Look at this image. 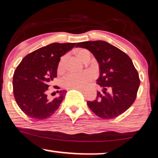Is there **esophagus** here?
<instances>
[{
	"label": "esophagus",
	"instance_id": "obj_1",
	"mask_svg": "<svg viewBox=\"0 0 158 158\" xmlns=\"http://www.w3.org/2000/svg\"><path fill=\"white\" fill-rule=\"evenodd\" d=\"M77 90H79V91H82V92H84L85 91V89H81V88H79V89H77Z\"/></svg>",
	"mask_w": 158,
	"mask_h": 158
}]
</instances>
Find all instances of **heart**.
<instances>
[{
    "mask_svg": "<svg viewBox=\"0 0 158 158\" xmlns=\"http://www.w3.org/2000/svg\"><path fill=\"white\" fill-rule=\"evenodd\" d=\"M75 54L84 63H87L90 60V52L85 48L77 49L75 51ZM65 61L66 56H62L60 58L57 65V72L59 74H62L65 71ZM92 74L89 72H82L79 74L69 73L62 79V86L67 89L84 88L89 82L92 81Z\"/></svg>",
    "mask_w": 158,
    "mask_h": 158,
    "instance_id": "b5f03b06",
    "label": "heart"
}]
</instances>
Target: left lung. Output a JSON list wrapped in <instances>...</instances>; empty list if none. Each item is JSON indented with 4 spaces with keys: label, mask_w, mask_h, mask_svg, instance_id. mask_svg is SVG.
<instances>
[{
    "label": "left lung",
    "mask_w": 158,
    "mask_h": 158,
    "mask_svg": "<svg viewBox=\"0 0 158 158\" xmlns=\"http://www.w3.org/2000/svg\"><path fill=\"white\" fill-rule=\"evenodd\" d=\"M77 47L88 49L96 58L100 76L97 84L103 89L97 92L89 107L97 116L110 119L127 110L137 97L140 80L130 56L119 48L104 41H84Z\"/></svg>",
    "instance_id": "1"
}]
</instances>
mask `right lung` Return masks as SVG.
<instances>
[{
    "instance_id": "obj_1",
    "label": "right lung",
    "mask_w": 158,
    "mask_h": 158,
    "mask_svg": "<svg viewBox=\"0 0 158 158\" xmlns=\"http://www.w3.org/2000/svg\"><path fill=\"white\" fill-rule=\"evenodd\" d=\"M76 43H53L34 51L22 59L15 70L13 89L15 102L22 112L35 120L52 116L59 109L66 92L59 91L54 98L48 96L49 84L57 77L60 57ZM59 89V86H54Z\"/></svg>"
}]
</instances>
